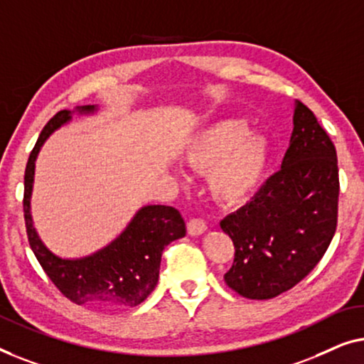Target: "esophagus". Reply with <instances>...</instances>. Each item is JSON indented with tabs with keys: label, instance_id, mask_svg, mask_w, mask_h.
Returning a JSON list of instances; mask_svg holds the SVG:
<instances>
[{
	"label": "esophagus",
	"instance_id": "1",
	"mask_svg": "<svg viewBox=\"0 0 364 364\" xmlns=\"http://www.w3.org/2000/svg\"><path fill=\"white\" fill-rule=\"evenodd\" d=\"M186 229H188V234L199 235V234H203L204 231H206L208 226H206V223L203 221V219L193 218V219H189V221H188Z\"/></svg>",
	"mask_w": 364,
	"mask_h": 364
}]
</instances>
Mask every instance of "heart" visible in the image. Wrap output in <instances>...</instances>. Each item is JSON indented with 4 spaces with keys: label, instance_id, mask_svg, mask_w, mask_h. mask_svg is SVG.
<instances>
[{
    "label": "heart",
    "instance_id": "1",
    "mask_svg": "<svg viewBox=\"0 0 364 364\" xmlns=\"http://www.w3.org/2000/svg\"><path fill=\"white\" fill-rule=\"evenodd\" d=\"M183 161L206 173L211 196L223 204L244 201L254 193L267 165V145L247 133L240 120H224L194 136L183 151Z\"/></svg>",
    "mask_w": 364,
    "mask_h": 364
}]
</instances>
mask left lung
<instances>
[{
  "mask_svg": "<svg viewBox=\"0 0 364 364\" xmlns=\"http://www.w3.org/2000/svg\"><path fill=\"white\" fill-rule=\"evenodd\" d=\"M338 194L333 141L314 112L296 102L282 168L221 221L235 250L224 282L245 299L267 300L304 280L335 235Z\"/></svg>",
  "mask_w": 364,
  "mask_h": 364,
  "instance_id": "left-lung-1",
  "label": "left lung"
}]
</instances>
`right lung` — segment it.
Returning a JSON list of instances; mask_svg holds the SVG:
<instances>
[{
    "mask_svg": "<svg viewBox=\"0 0 364 364\" xmlns=\"http://www.w3.org/2000/svg\"><path fill=\"white\" fill-rule=\"evenodd\" d=\"M94 105L80 107L79 112H94ZM70 120L69 110H60L41 132L31 151L24 171V223L31 249L46 275L65 299L77 305L102 309H124L140 305L158 282L163 249L186 234L178 209L153 204L135 214L127 229L114 242L84 259L68 260L54 255L41 242L29 213L31 189L34 180V161L39 148L50 133Z\"/></svg>",
    "mask_w": 364,
    "mask_h": 364,
    "instance_id": "obj_1",
    "label": "right lung"
}]
</instances>
